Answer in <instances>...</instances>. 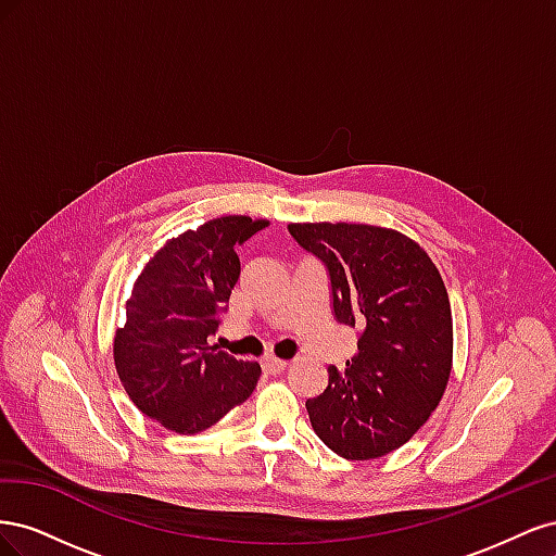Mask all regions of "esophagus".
I'll return each instance as SVG.
<instances>
[{
    "mask_svg": "<svg viewBox=\"0 0 556 556\" xmlns=\"http://www.w3.org/2000/svg\"><path fill=\"white\" fill-rule=\"evenodd\" d=\"M262 366H264L266 374H280V371H285V368H288V362L276 359V357H266Z\"/></svg>",
    "mask_w": 556,
    "mask_h": 556,
    "instance_id": "34e87169",
    "label": "esophagus"
}]
</instances>
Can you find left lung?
Masks as SVG:
<instances>
[{
	"instance_id": "1",
	"label": "left lung",
	"mask_w": 556,
	"mask_h": 556,
	"mask_svg": "<svg viewBox=\"0 0 556 556\" xmlns=\"http://www.w3.org/2000/svg\"><path fill=\"white\" fill-rule=\"evenodd\" d=\"M292 239L325 264L336 323L357 327V355L329 366L306 401L319 439L345 459L401 447L439 406L452 368V313L439 268L403 233L306 223Z\"/></svg>"
}]
</instances>
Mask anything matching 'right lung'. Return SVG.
<instances>
[{
    "instance_id": "1",
    "label": "right lung",
    "mask_w": 556,
    "mask_h": 556,
    "mask_svg": "<svg viewBox=\"0 0 556 556\" xmlns=\"http://www.w3.org/2000/svg\"><path fill=\"white\" fill-rule=\"evenodd\" d=\"M266 220L227 215L172 239L146 264L115 331L113 359L143 415L176 433H199L252 394L262 376L211 345L241 274L237 250Z\"/></svg>"
}]
</instances>
